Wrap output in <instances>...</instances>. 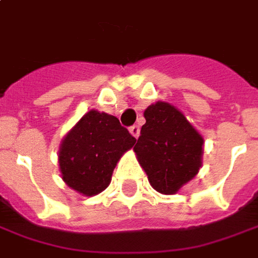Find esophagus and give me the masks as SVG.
<instances>
[{
    "label": "esophagus",
    "instance_id": "1",
    "mask_svg": "<svg viewBox=\"0 0 258 258\" xmlns=\"http://www.w3.org/2000/svg\"><path fill=\"white\" fill-rule=\"evenodd\" d=\"M130 133H131V135H133L134 138H138V137H140V127H138V125L130 127Z\"/></svg>",
    "mask_w": 258,
    "mask_h": 258
}]
</instances>
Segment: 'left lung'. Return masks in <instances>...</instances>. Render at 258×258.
<instances>
[{"mask_svg": "<svg viewBox=\"0 0 258 258\" xmlns=\"http://www.w3.org/2000/svg\"><path fill=\"white\" fill-rule=\"evenodd\" d=\"M134 152L149 184L172 196L197 176L203 166L204 138L181 111L167 102H156L144 111Z\"/></svg>", "mask_w": 258, "mask_h": 258, "instance_id": "8db88e82", "label": "left lung"}]
</instances>
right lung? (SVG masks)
<instances>
[{
	"mask_svg": "<svg viewBox=\"0 0 258 258\" xmlns=\"http://www.w3.org/2000/svg\"><path fill=\"white\" fill-rule=\"evenodd\" d=\"M135 141L117 117L92 109L61 140V179L85 197L98 196L109 187L118 160Z\"/></svg>",
	"mask_w": 258,
	"mask_h": 258,
	"instance_id": "obj_1",
	"label": "right lung"
}]
</instances>
